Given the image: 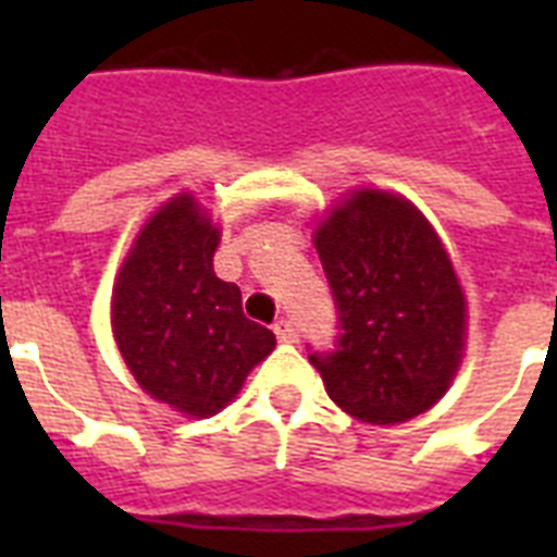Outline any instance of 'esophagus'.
I'll return each mask as SVG.
<instances>
[{
	"instance_id": "esophagus-1",
	"label": "esophagus",
	"mask_w": 557,
	"mask_h": 557,
	"mask_svg": "<svg viewBox=\"0 0 557 557\" xmlns=\"http://www.w3.org/2000/svg\"><path fill=\"white\" fill-rule=\"evenodd\" d=\"M274 335H277V341H283V344H295L297 341L295 323L288 321V318H280V321H274Z\"/></svg>"
}]
</instances>
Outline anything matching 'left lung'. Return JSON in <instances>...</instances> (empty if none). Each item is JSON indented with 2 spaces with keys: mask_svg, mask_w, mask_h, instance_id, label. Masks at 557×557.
I'll list each match as a JSON object with an SVG mask.
<instances>
[{
  "mask_svg": "<svg viewBox=\"0 0 557 557\" xmlns=\"http://www.w3.org/2000/svg\"><path fill=\"white\" fill-rule=\"evenodd\" d=\"M314 248L338 309L332 349L309 361L326 393L370 424L436 405L459 367L466 295L424 216L393 193L361 190L323 219Z\"/></svg>",
  "mask_w": 557,
  "mask_h": 557,
  "instance_id": "left-lung-1",
  "label": "left lung"
}]
</instances>
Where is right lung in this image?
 Returning <instances> with one entry per match:
<instances>
[{
    "label": "right lung",
    "instance_id": "obj_1",
    "mask_svg": "<svg viewBox=\"0 0 557 557\" xmlns=\"http://www.w3.org/2000/svg\"><path fill=\"white\" fill-rule=\"evenodd\" d=\"M216 245L193 196H176L144 225L112 297L126 367L152 398L190 416L222 410L274 349V332L243 314L236 283L213 274Z\"/></svg>",
    "mask_w": 557,
    "mask_h": 557
}]
</instances>
